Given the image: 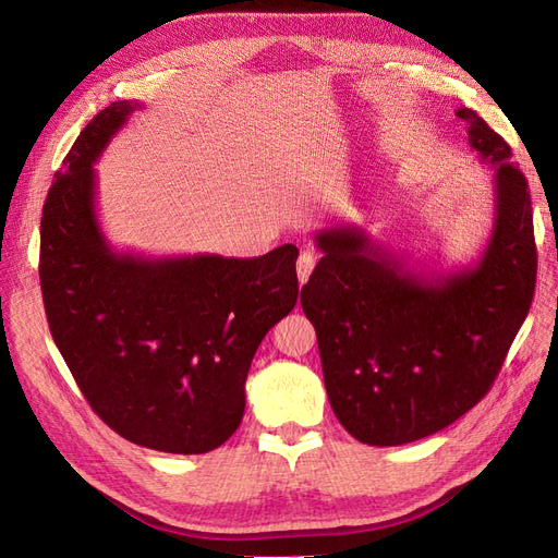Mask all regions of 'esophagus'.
Here are the masks:
<instances>
[{"mask_svg":"<svg viewBox=\"0 0 558 558\" xmlns=\"http://www.w3.org/2000/svg\"><path fill=\"white\" fill-rule=\"evenodd\" d=\"M316 267V256L312 251H302L300 258H298V279L300 283H305L312 275V269Z\"/></svg>","mask_w":558,"mask_h":558,"instance_id":"1","label":"esophagus"}]
</instances>
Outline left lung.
<instances>
[{"instance_id":"1","label":"left lung","mask_w":558,"mask_h":558,"mask_svg":"<svg viewBox=\"0 0 558 558\" xmlns=\"http://www.w3.org/2000/svg\"><path fill=\"white\" fill-rule=\"evenodd\" d=\"M468 144L494 165L496 218L480 260L424 277L356 226L316 232L324 251L302 286L330 408L359 442L408 445L447 428L486 396L531 310L533 207L512 148L472 109Z\"/></svg>"}]
</instances>
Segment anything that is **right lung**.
Here are the masks:
<instances>
[{"label":"right lung","instance_id":"right-lung-1","mask_svg":"<svg viewBox=\"0 0 558 558\" xmlns=\"http://www.w3.org/2000/svg\"><path fill=\"white\" fill-rule=\"evenodd\" d=\"M137 102L83 128L41 216L50 335L95 414L125 440L207 453L238 430L258 344L298 302V248L258 258L118 253L95 214V162Z\"/></svg>","mask_w":558,"mask_h":558}]
</instances>
